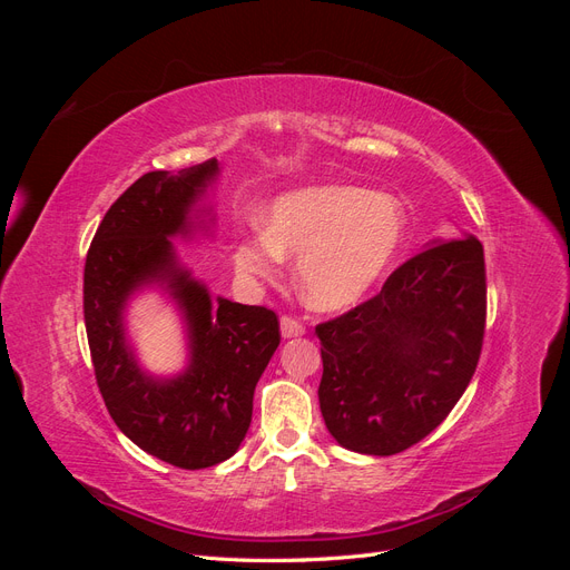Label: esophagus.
Masks as SVG:
<instances>
[{
    "label": "esophagus",
    "mask_w": 570,
    "mask_h": 570,
    "mask_svg": "<svg viewBox=\"0 0 570 570\" xmlns=\"http://www.w3.org/2000/svg\"><path fill=\"white\" fill-rule=\"evenodd\" d=\"M304 323L302 321H297V318H292V316H283L281 318V333H283V337H299V335H304Z\"/></svg>",
    "instance_id": "34e87169"
}]
</instances>
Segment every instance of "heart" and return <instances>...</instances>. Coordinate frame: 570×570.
I'll return each mask as SVG.
<instances>
[{"mask_svg":"<svg viewBox=\"0 0 570 570\" xmlns=\"http://www.w3.org/2000/svg\"><path fill=\"white\" fill-rule=\"evenodd\" d=\"M404 239V212L385 193L352 185H314L271 204L264 230L233 247L245 278L268 281L283 256H297V287L308 306H352L383 278Z\"/></svg>","mask_w":570,"mask_h":570,"instance_id":"b5f03b06","label":"heart"}]
</instances>
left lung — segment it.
Listing matches in <instances>:
<instances>
[{
    "instance_id": "1",
    "label": "left lung",
    "mask_w": 570,
    "mask_h": 570,
    "mask_svg": "<svg viewBox=\"0 0 570 570\" xmlns=\"http://www.w3.org/2000/svg\"><path fill=\"white\" fill-rule=\"evenodd\" d=\"M485 316V254L463 235L428 245L375 297L318 323L331 435L344 450L392 456L433 433L471 383Z\"/></svg>"
}]
</instances>
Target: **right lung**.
I'll list each match as a JSON object with an SVG mask.
<instances>
[{
	"label": "right lung",
	"instance_id": "obj_1",
	"mask_svg": "<svg viewBox=\"0 0 570 570\" xmlns=\"http://www.w3.org/2000/svg\"><path fill=\"white\" fill-rule=\"evenodd\" d=\"M216 176L218 161L209 159L137 178L111 204L85 258V331L111 419L142 452L185 471L237 452L252 423L254 387L281 344L275 312L214 302L178 264L170 237L193 233L195 204ZM145 284H161L188 325L190 366L176 379L145 374L125 340V304Z\"/></svg>",
	"mask_w": 570,
	"mask_h": 570
}]
</instances>
